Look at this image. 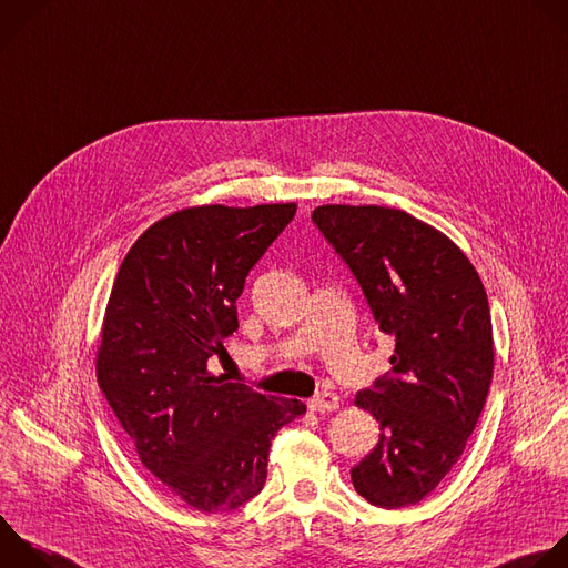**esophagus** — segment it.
I'll return each mask as SVG.
<instances>
[{"label": "esophagus", "mask_w": 568, "mask_h": 568, "mask_svg": "<svg viewBox=\"0 0 568 568\" xmlns=\"http://www.w3.org/2000/svg\"><path fill=\"white\" fill-rule=\"evenodd\" d=\"M307 408H310V410H314V413L336 410V408H338V397H336V393L318 390V393L307 402Z\"/></svg>", "instance_id": "34e87169"}]
</instances>
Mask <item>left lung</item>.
I'll list each match as a JSON object with an SVG mask.
<instances>
[{"instance_id":"8db88e82","label":"left lung","mask_w":568,"mask_h":568,"mask_svg":"<svg viewBox=\"0 0 568 568\" xmlns=\"http://www.w3.org/2000/svg\"><path fill=\"white\" fill-rule=\"evenodd\" d=\"M312 223L356 278L393 369L356 395L379 444L352 470L369 504L422 501L462 457L493 382L486 290L466 254L415 216L376 205H323Z\"/></svg>"}]
</instances>
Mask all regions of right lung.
<instances>
[{"instance_id": "add662e5", "label": "right lung", "mask_w": 568, "mask_h": 568, "mask_svg": "<svg viewBox=\"0 0 568 568\" xmlns=\"http://www.w3.org/2000/svg\"><path fill=\"white\" fill-rule=\"evenodd\" d=\"M294 214V203L175 212L135 241L113 281L98 384L144 468L203 513L256 497L274 435L305 413L207 372L239 329L250 270Z\"/></svg>"}]
</instances>
